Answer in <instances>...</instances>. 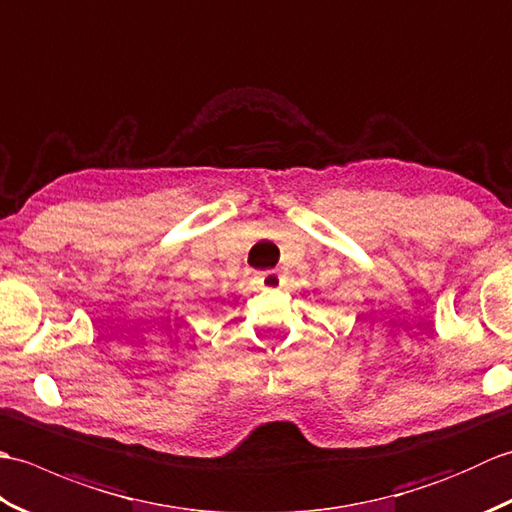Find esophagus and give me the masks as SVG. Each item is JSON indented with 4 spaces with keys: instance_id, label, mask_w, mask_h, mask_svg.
<instances>
[{
    "instance_id": "34e87169",
    "label": "esophagus",
    "mask_w": 512,
    "mask_h": 512,
    "mask_svg": "<svg viewBox=\"0 0 512 512\" xmlns=\"http://www.w3.org/2000/svg\"><path fill=\"white\" fill-rule=\"evenodd\" d=\"M257 281L264 290H277L281 288V284H284V277H281L277 270H266V273L257 275Z\"/></svg>"
}]
</instances>
